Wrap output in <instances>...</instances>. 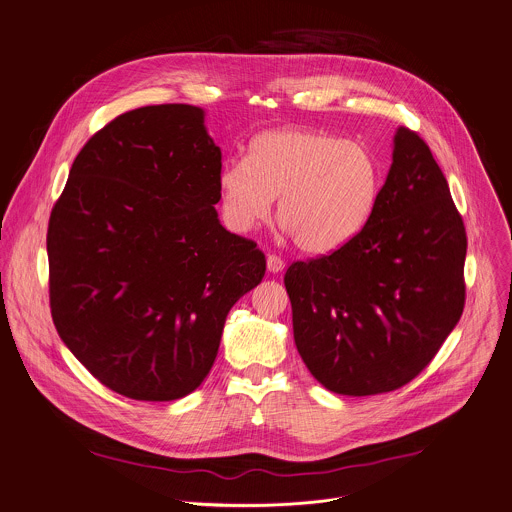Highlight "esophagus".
<instances>
[{
  "instance_id": "34e87169",
  "label": "esophagus",
  "mask_w": 512,
  "mask_h": 512,
  "mask_svg": "<svg viewBox=\"0 0 512 512\" xmlns=\"http://www.w3.org/2000/svg\"><path fill=\"white\" fill-rule=\"evenodd\" d=\"M285 269V261L277 255H269L267 257V271L269 273H281Z\"/></svg>"
}]
</instances>
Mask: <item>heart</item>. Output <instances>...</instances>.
Instances as JSON below:
<instances>
[{"label":"heart","instance_id":"b5f03b06","mask_svg":"<svg viewBox=\"0 0 512 512\" xmlns=\"http://www.w3.org/2000/svg\"><path fill=\"white\" fill-rule=\"evenodd\" d=\"M223 215L245 233L263 223L277 199V221L307 253H327L352 241L368 223L380 170L360 142L311 128L257 134L247 158H231L219 175Z\"/></svg>","mask_w":512,"mask_h":512}]
</instances>
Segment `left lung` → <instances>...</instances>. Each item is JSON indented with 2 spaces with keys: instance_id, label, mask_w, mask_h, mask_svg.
Here are the masks:
<instances>
[{
  "instance_id": "8db88e82",
  "label": "left lung",
  "mask_w": 512,
  "mask_h": 512,
  "mask_svg": "<svg viewBox=\"0 0 512 512\" xmlns=\"http://www.w3.org/2000/svg\"><path fill=\"white\" fill-rule=\"evenodd\" d=\"M466 233L428 144L398 126L364 229L285 273L295 346L329 392L402 388L436 356L464 309Z\"/></svg>"
}]
</instances>
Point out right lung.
Segmentation results:
<instances>
[{"label":"right lung","instance_id":"1","mask_svg":"<svg viewBox=\"0 0 512 512\" xmlns=\"http://www.w3.org/2000/svg\"><path fill=\"white\" fill-rule=\"evenodd\" d=\"M221 148L205 110H130L76 156L48 227L50 305L74 358L106 388L179 400L213 368L231 307L265 255L229 233Z\"/></svg>","mask_w":512,"mask_h":512}]
</instances>
